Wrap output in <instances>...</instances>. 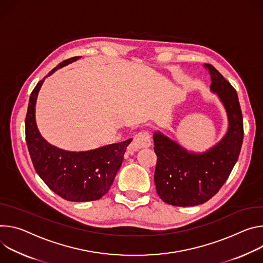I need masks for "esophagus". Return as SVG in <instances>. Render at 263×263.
<instances>
[{
    "label": "esophagus",
    "mask_w": 263,
    "mask_h": 263,
    "mask_svg": "<svg viewBox=\"0 0 263 263\" xmlns=\"http://www.w3.org/2000/svg\"><path fill=\"white\" fill-rule=\"evenodd\" d=\"M152 145L151 136L147 133H139L134 137V140L130 144V149L137 151L139 148H146Z\"/></svg>",
    "instance_id": "esophagus-1"
}]
</instances>
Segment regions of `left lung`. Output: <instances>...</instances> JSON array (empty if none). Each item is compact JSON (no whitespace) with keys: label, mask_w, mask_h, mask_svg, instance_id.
I'll list each match as a JSON object with an SVG mask.
<instances>
[{"label":"left lung","mask_w":263,"mask_h":263,"mask_svg":"<svg viewBox=\"0 0 263 263\" xmlns=\"http://www.w3.org/2000/svg\"><path fill=\"white\" fill-rule=\"evenodd\" d=\"M205 67L211 75V91L226 107L229 129L217 145L203 154L189 153L161 133L154 135L157 192L172 206L189 207L208 201L228 180L241 149L243 120L237 93L212 65Z\"/></svg>","instance_id":"1"}]
</instances>
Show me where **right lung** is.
<instances>
[{"label": "right lung", "instance_id": "obj_1", "mask_svg": "<svg viewBox=\"0 0 263 263\" xmlns=\"http://www.w3.org/2000/svg\"><path fill=\"white\" fill-rule=\"evenodd\" d=\"M78 58L64 61L47 76ZM44 79L39 81L30 95L25 120L26 142L34 169L45 184L61 197L77 202L97 200L109 190L132 139L81 153L52 146L39 133L34 117L36 97Z\"/></svg>", "mask_w": 263, "mask_h": 263}]
</instances>
